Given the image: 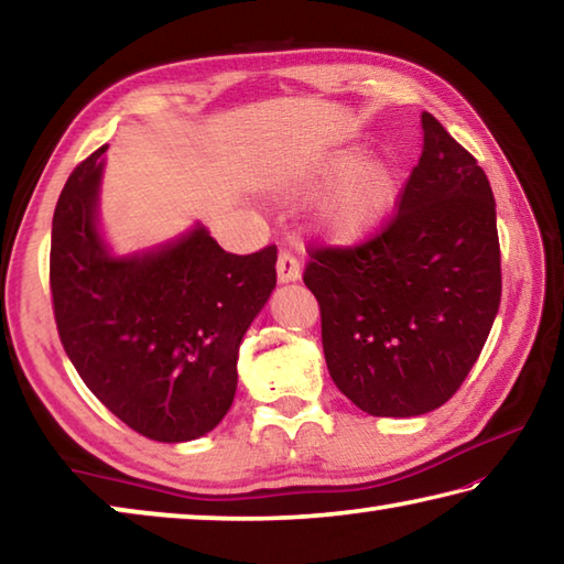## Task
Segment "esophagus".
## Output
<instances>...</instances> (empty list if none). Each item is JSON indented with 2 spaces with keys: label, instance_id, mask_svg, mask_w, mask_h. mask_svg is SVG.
I'll list each match as a JSON object with an SVG mask.
<instances>
[{
  "label": "esophagus",
  "instance_id": "obj_1",
  "mask_svg": "<svg viewBox=\"0 0 564 564\" xmlns=\"http://www.w3.org/2000/svg\"><path fill=\"white\" fill-rule=\"evenodd\" d=\"M275 269H279V281L281 283H291V281L301 279V263L293 256V251H289V248H281L279 265H275Z\"/></svg>",
  "mask_w": 564,
  "mask_h": 564
}]
</instances>
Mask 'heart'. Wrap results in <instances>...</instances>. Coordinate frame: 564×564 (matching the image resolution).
I'll return each mask as SVG.
<instances>
[{
	"label": "heart",
	"mask_w": 564,
	"mask_h": 564,
	"mask_svg": "<svg viewBox=\"0 0 564 564\" xmlns=\"http://www.w3.org/2000/svg\"><path fill=\"white\" fill-rule=\"evenodd\" d=\"M346 177L349 181L343 184L328 206L326 231L340 243H356L376 234L393 214L400 181L398 171L388 161H370V164L360 166V154L343 151L321 169L313 191L333 188Z\"/></svg>",
	"instance_id": "b5f03b06"
}]
</instances>
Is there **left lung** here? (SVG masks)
I'll return each instance as SVG.
<instances>
[{
    "label": "left lung",
    "mask_w": 564,
    "mask_h": 564,
    "mask_svg": "<svg viewBox=\"0 0 564 564\" xmlns=\"http://www.w3.org/2000/svg\"><path fill=\"white\" fill-rule=\"evenodd\" d=\"M420 121L423 154L388 221L360 243L313 248L303 271L333 383L378 417L447 403L502 293L490 181L433 113Z\"/></svg>",
    "instance_id": "8db88e82"
}]
</instances>
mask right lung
<instances>
[{
    "label": "right lung",
    "mask_w": 564,
    "mask_h": 564,
    "mask_svg": "<svg viewBox=\"0 0 564 564\" xmlns=\"http://www.w3.org/2000/svg\"><path fill=\"white\" fill-rule=\"evenodd\" d=\"M62 188L50 289L76 373L131 431L159 443L202 437L236 395L243 333L275 285V246L236 256L206 228L149 256L113 259L97 231L101 154Z\"/></svg>",
    "instance_id": "add662e5"
}]
</instances>
